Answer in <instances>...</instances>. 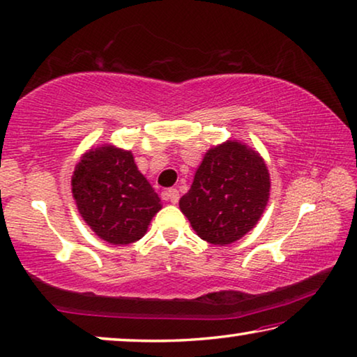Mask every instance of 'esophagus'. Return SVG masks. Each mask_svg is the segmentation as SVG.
<instances>
[{
	"label": "esophagus",
	"mask_w": 357,
	"mask_h": 357,
	"mask_svg": "<svg viewBox=\"0 0 357 357\" xmlns=\"http://www.w3.org/2000/svg\"><path fill=\"white\" fill-rule=\"evenodd\" d=\"M162 197H164V199H166V201H171L172 204H177L178 197H180L178 190H177V188H167V190L162 193Z\"/></svg>",
	"instance_id": "esophagus-1"
}]
</instances>
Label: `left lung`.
<instances>
[{"label": "left lung", "instance_id": "left-lung-1", "mask_svg": "<svg viewBox=\"0 0 357 357\" xmlns=\"http://www.w3.org/2000/svg\"><path fill=\"white\" fill-rule=\"evenodd\" d=\"M268 196L270 174L259 153L229 140L206 153L178 204L201 239L225 245L255 227Z\"/></svg>", "mask_w": 357, "mask_h": 357}]
</instances>
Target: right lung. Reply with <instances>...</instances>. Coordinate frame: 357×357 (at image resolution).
<instances>
[{
	"label": "right lung",
	"mask_w": 357,
	"mask_h": 357,
	"mask_svg": "<svg viewBox=\"0 0 357 357\" xmlns=\"http://www.w3.org/2000/svg\"><path fill=\"white\" fill-rule=\"evenodd\" d=\"M71 186L81 217L109 244L139 241L161 209V199L137 169L132 153L114 146L86 153Z\"/></svg>",
	"instance_id": "obj_1"
}]
</instances>
